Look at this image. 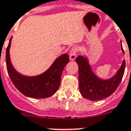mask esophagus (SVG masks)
<instances>
[{"label":"esophagus","mask_w":131,"mask_h":131,"mask_svg":"<svg viewBox=\"0 0 131 131\" xmlns=\"http://www.w3.org/2000/svg\"><path fill=\"white\" fill-rule=\"evenodd\" d=\"M76 52L77 50L75 48L71 49V52H70V54H69V58L71 60H74L76 58Z\"/></svg>","instance_id":"obj_1"}]
</instances>
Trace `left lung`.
<instances>
[{"mask_svg":"<svg viewBox=\"0 0 131 131\" xmlns=\"http://www.w3.org/2000/svg\"><path fill=\"white\" fill-rule=\"evenodd\" d=\"M121 46L124 54L122 42ZM75 61L79 66V88L81 94L83 97L91 101L108 97L115 91L122 81L126 64L124 59L121 67L113 76L108 79H102L93 72L88 56H79Z\"/></svg>","mask_w":131,"mask_h":131,"instance_id":"obj_1","label":"left lung"}]
</instances>
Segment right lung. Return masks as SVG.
Instances as JSON below:
<instances>
[{"mask_svg": "<svg viewBox=\"0 0 131 131\" xmlns=\"http://www.w3.org/2000/svg\"><path fill=\"white\" fill-rule=\"evenodd\" d=\"M11 37L6 51V64L8 75L13 83L25 96L42 99L52 96L60 87L62 71L69 62L67 54H62L56 58L48 69L36 76H27L19 73L12 64L10 57Z\"/></svg>", "mask_w": 131, "mask_h": 131, "instance_id": "add662e5", "label": "right lung"}]
</instances>
